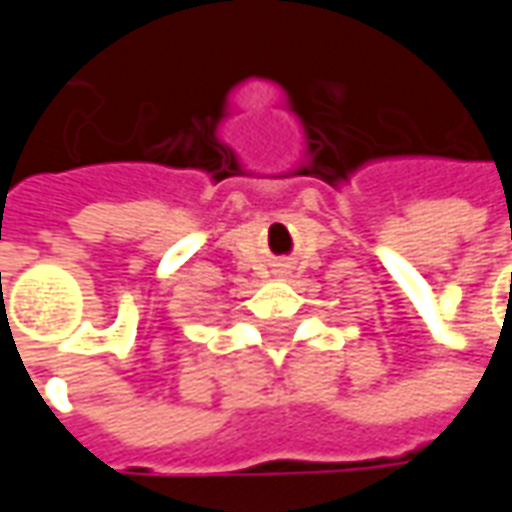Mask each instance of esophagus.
Here are the masks:
<instances>
[{
    "label": "esophagus",
    "instance_id": "1",
    "mask_svg": "<svg viewBox=\"0 0 512 512\" xmlns=\"http://www.w3.org/2000/svg\"><path fill=\"white\" fill-rule=\"evenodd\" d=\"M282 274H285V268H282Z\"/></svg>",
    "mask_w": 512,
    "mask_h": 512
}]
</instances>
